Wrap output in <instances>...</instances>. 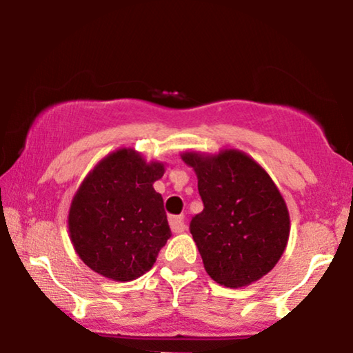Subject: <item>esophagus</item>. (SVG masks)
<instances>
[{
    "mask_svg": "<svg viewBox=\"0 0 353 353\" xmlns=\"http://www.w3.org/2000/svg\"><path fill=\"white\" fill-rule=\"evenodd\" d=\"M170 228L173 233H183V231L186 230V223H185V219H183L181 215H176V216H170Z\"/></svg>",
    "mask_w": 353,
    "mask_h": 353,
    "instance_id": "34e87169",
    "label": "esophagus"
}]
</instances>
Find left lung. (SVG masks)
Wrapping results in <instances>:
<instances>
[{"label":"left lung","instance_id":"8db88e82","mask_svg":"<svg viewBox=\"0 0 353 353\" xmlns=\"http://www.w3.org/2000/svg\"><path fill=\"white\" fill-rule=\"evenodd\" d=\"M204 210L190 231L209 276L225 288H244L272 272L288 245L291 220L278 186L239 149L186 151Z\"/></svg>","mask_w":353,"mask_h":353}]
</instances>
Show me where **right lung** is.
I'll return each instance as SVG.
<instances>
[{
  "instance_id": "1",
  "label": "right lung",
  "mask_w": 353,
  "mask_h": 353,
  "mask_svg": "<svg viewBox=\"0 0 353 353\" xmlns=\"http://www.w3.org/2000/svg\"><path fill=\"white\" fill-rule=\"evenodd\" d=\"M162 162L120 148L85 176L69 209V234L86 267L112 281H133L152 268L172 236L154 181Z\"/></svg>"
}]
</instances>
